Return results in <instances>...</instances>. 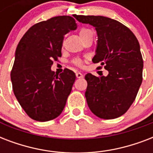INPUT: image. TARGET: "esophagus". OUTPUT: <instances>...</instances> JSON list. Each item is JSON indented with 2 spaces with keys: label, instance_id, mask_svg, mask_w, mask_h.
Returning a JSON list of instances; mask_svg holds the SVG:
<instances>
[{
  "label": "esophagus",
  "instance_id": "obj_1",
  "mask_svg": "<svg viewBox=\"0 0 153 153\" xmlns=\"http://www.w3.org/2000/svg\"><path fill=\"white\" fill-rule=\"evenodd\" d=\"M76 77L78 79H82V78H83V74H82V73H80V72H77Z\"/></svg>",
  "mask_w": 153,
  "mask_h": 153
}]
</instances>
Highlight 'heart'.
<instances>
[{
  "label": "heart",
  "instance_id": "b5f03b06",
  "mask_svg": "<svg viewBox=\"0 0 153 153\" xmlns=\"http://www.w3.org/2000/svg\"><path fill=\"white\" fill-rule=\"evenodd\" d=\"M90 32H91V30L88 29V28L82 27V28H81V30H80V32H79V35H80V37L82 38V37H83L84 36L89 34ZM74 62L76 65H79V66L82 65V60L80 59H76L74 61Z\"/></svg>",
  "mask_w": 153,
  "mask_h": 153
}]
</instances>
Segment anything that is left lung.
I'll list each match as a JSON object with an SVG mask.
<instances>
[{
    "label": "left lung",
    "instance_id": "8db88e82",
    "mask_svg": "<svg viewBox=\"0 0 153 153\" xmlns=\"http://www.w3.org/2000/svg\"><path fill=\"white\" fill-rule=\"evenodd\" d=\"M74 16L79 22L95 27L98 40L92 61L101 62L108 71L106 76L85 75L89 108L102 119L121 117L133 104L142 82L139 42L131 30L117 20L102 16Z\"/></svg>",
    "mask_w": 153,
    "mask_h": 153
}]
</instances>
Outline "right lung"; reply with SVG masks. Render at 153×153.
Listing matches in <instances>:
<instances>
[{"instance_id": "add662e5", "label": "right lung", "mask_w": 153, "mask_h": 153, "mask_svg": "<svg viewBox=\"0 0 153 153\" xmlns=\"http://www.w3.org/2000/svg\"><path fill=\"white\" fill-rule=\"evenodd\" d=\"M76 29L73 17L55 16L32 26L18 44L11 81L16 98L33 120H53L64 109L76 76L69 69L59 75L51 67L62 55L65 35Z\"/></svg>"}]
</instances>
